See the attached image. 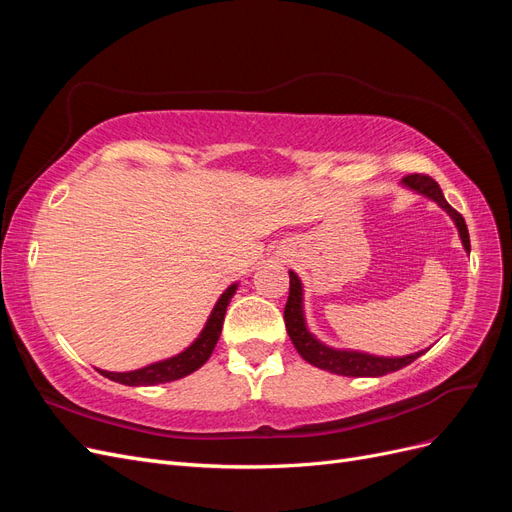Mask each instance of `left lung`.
I'll list each match as a JSON object with an SVG mask.
<instances>
[{
  "mask_svg": "<svg viewBox=\"0 0 512 512\" xmlns=\"http://www.w3.org/2000/svg\"><path fill=\"white\" fill-rule=\"evenodd\" d=\"M404 183L408 185V188L429 196L431 200H436V203L448 215H451L453 222L459 228V237H461L463 247L470 252V235H468L466 220H463V215L459 211H455L451 205L446 203V198L440 190V185L436 183V179H431L429 175H423V173H412V175L404 177ZM284 322H286V331L292 339L294 348H297V352L303 356V359L309 365L327 369V371H331V374H337V376H354V378L386 376V374H391V371H397L401 367L410 365L425 352L423 350L416 354L399 356V359H384V356H371L365 352H350V350H333L329 346L320 344L318 339L305 327L303 288H301L299 277L294 271H290V292H288V301L284 307Z\"/></svg>",
  "mask_w": 512,
  "mask_h": 512,
  "instance_id": "left-lung-1",
  "label": "left lung"
}]
</instances>
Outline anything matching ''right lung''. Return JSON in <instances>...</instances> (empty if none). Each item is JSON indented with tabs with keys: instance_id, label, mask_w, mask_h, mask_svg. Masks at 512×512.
Here are the masks:
<instances>
[{
	"instance_id": "right-lung-1",
	"label": "right lung",
	"mask_w": 512,
	"mask_h": 512,
	"mask_svg": "<svg viewBox=\"0 0 512 512\" xmlns=\"http://www.w3.org/2000/svg\"><path fill=\"white\" fill-rule=\"evenodd\" d=\"M235 290H237V284H232V286L226 288V292L222 294L220 301L215 303L203 333L198 335V339L190 348H185L181 354L173 356V359L153 363V365H147V367L136 369V371H121V374H119V371H102L100 369V374L108 380L119 382V384H128V386H151V384L173 382V380H179L183 376L192 374V371H196L200 365L207 363L215 344H218L220 333H222V324H224L226 307L232 299V294H235Z\"/></svg>"
}]
</instances>
